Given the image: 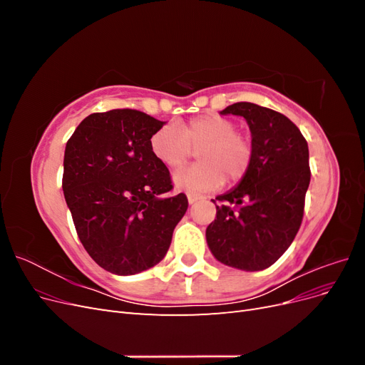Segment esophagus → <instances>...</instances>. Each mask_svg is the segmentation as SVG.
I'll list each match as a JSON object with an SVG mask.
<instances>
[{"mask_svg":"<svg viewBox=\"0 0 365 365\" xmlns=\"http://www.w3.org/2000/svg\"><path fill=\"white\" fill-rule=\"evenodd\" d=\"M187 200H189V204H195V202H197V201H201V200H204V197H202L201 195H195V193H189V195H187Z\"/></svg>","mask_w":365,"mask_h":365,"instance_id":"34e87169","label":"esophagus"}]
</instances>
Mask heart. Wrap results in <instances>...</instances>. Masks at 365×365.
Wrapping results in <instances>:
<instances>
[{"label": "heart", "instance_id": "b5f03b06", "mask_svg": "<svg viewBox=\"0 0 365 365\" xmlns=\"http://www.w3.org/2000/svg\"><path fill=\"white\" fill-rule=\"evenodd\" d=\"M236 123L220 115L195 117L180 125L163 126L150 137V150L163 165L178 169L196 150L197 164L173 175L176 189L207 192L224 182L240 181L251 168L252 143L236 132Z\"/></svg>", "mask_w": 365, "mask_h": 365}]
</instances>
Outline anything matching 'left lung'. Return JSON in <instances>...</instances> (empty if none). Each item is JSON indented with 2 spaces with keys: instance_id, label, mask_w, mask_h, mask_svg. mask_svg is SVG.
<instances>
[{
  "instance_id": "1",
  "label": "left lung",
  "mask_w": 365,
  "mask_h": 365,
  "mask_svg": "<svg viewBox=\"0 0 365 365\" xmlns=\"http://www.w3.org/2000/svg\"><path fill=\"white\" fill-rule=\"evenodd\" d=\"M220 114L247 120L254 155L235 189L216 197L222 204L207 227V245L227 267L262 271L280 259L302 225L311 182L307 143L288 117L269 108L239 102Z\"/></svg>"
}]
</instances>
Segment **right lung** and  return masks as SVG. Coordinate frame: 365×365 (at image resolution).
I'll return each instance as SVG.
<instances>
[{
  "instance_id": "obj_1",
  "label": "right lung",
  "mask_w": 365,
  "mask_h": 365,
  "mask_svg": "<svg viewBox=\"0 0 365 365\" xmlns=\"http://www.w3.org/2000/svg\"><path fill=\"white\" fill-rule=\"evenodd\" d=\"M160 121L137 109L82 120L67 143L62 189L83 248L103 269L132 275L168 252L189 201L150 150Z\"/></svg>"
}]
</instances>
